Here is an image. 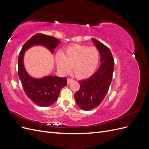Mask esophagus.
<instances>
[{"mask_svg":"<svg viewBox=\"0 0 149 149\" xmlns=\"http://www.w3.org/2000/svg\"><path fill=\"white\" fill-rule=\"evenodd\" d=\"M73 79H71V78H68L67 79V84H70L72 81H73Z\"/></svg>","mask_w":149,"mask_h":149,"instance_id":"1","label":"esophagus"}]
</instances>
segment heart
<instances>
[{
	"label": "heart",
	"mask_w": 149,
	"mask_h": 149,
	"mask_svg": "<svg viewBox=\"0 0 149 149\" xmlns=\"http://www.w3.org/2000/svg\"><path fill=\"white\" fill-rule=\"evenodd\" d=\"M100 57L96 47L74 45L56 55V64L58 70L63 73L69 72L72 67L74 75L82 79L93 74L99 65Z\"/></svg>",
	"instance_id": "obj_1"
}]
</instances>
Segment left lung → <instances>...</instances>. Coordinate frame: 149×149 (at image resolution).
<instances>
[{"mask_svg": "<svg viewBox=\"0 0 149 149\" xmlns=\"http://www.w3.org/2000/svg\"><path fill=\"white\" fill-rule=\"evenodd\" d=\"M101 56V65L95 74L78 81L80 88L74 95L78 106L84 111L97 107L103 101L109 90L114 71V60L109 48L92 38Z\"/></svg>", "mask_w": 149, "mask_h": 149, "instance_id": "8db88e82", "label": "left lung"}]
</instances>
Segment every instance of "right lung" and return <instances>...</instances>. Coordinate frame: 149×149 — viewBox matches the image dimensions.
I'll return each instance as SVG.
<instances>
[{
  "label": "right lung",
  "instance_id": "add662e5",
  "mask_svg": "<svg viewBox=\"0 0 149 149\" xmlns=\"http://www.w3.org/2000/svg\"><path fill=\"white\" fill-rule=\"evenodd\" d=\"M60 41L57 38L37 33L34 35L22 47L19 55L18 74L26 96L36 104L47 107L51 106L58 98L62 88L67 85L66 78L49 76L42 79L33 78L26 73L24 66V55L26 49L40 45L47 47L52 53Z\"/></svg>",
  "mask_w": 149,
  "mask_h": 149
}]
</instances>
